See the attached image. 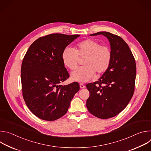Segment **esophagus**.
Instances as JSON below:
<instances>
[{"label": "esophagus", "instance_id": "34e87169", "mask_svg": "<svg viewBox=\"0 0 151 151\" xmlns=\"http://www.w3.org/2000/svg\"><path fill=\"white\" fill-rule=\"evenodd\" d=\"M79 85H80V88H84L85 87V86L83 84H82V83H80Z\"/></svg>", "mask_w": 151, "mask_h": 151}]
</instances>
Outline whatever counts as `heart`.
<instances>
[{
	"instance_id": "b5f03b06",
	"label": "heart",
	"mask_w": 151,
	"mask_h": 151,
	"mask_svg": "<svg viewBox=\"0 0 151 151\" xmlns=\"http://www.w3.org/2000/svg\"><path fill=\"white\" fill-rule=\"evenodd\" d=\"M61 58L64 65L70 70L75 69L80 58L83 66L75 69L71 73L73 81L85 82L97 73L102 74L108 69L111 62L112 53L106 45H100L96 40L87 39L76 44L75 50L68 47L62 52Z\"/></svg>"
}]
</instances>
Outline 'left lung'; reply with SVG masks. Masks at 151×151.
Returning <instances> with one entry per match:
<instances>
[{"instance_id": "8db88e82", "label": "left lung", "mask_w": 151, "mask_h": 151, "mask_svg": "<svg viewBox=\"0 0 151 151\" xmlns=\"http://www.w3.org/2000/svg\"><path fill=\"white\" fill-rule=\"evenodd\" d=\"M102 35L110 42L111 62L97 81L86 85L90 92L87 100L88 111L101 119L112 118L127 106L134 91L136 66L134 56L127 43L119 36L107 32Z\"/></svg>"}]
</instances>
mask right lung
<instances>
[{
	"label": "right lung",
	"instance_id": "obj_1",
	"mask_svg": "<svg viewBox=\"0 0 151 151\" xmlns=\"http://www.w3.org/2000/svg\"><path fill=\"white\" fill-rule=\"evenodd\" d=\"M79 36L54 33L40 37L30 46L23 58L21 69L23 96L30 111L41 119L52 121L65 115L79 90L76 82L60 84L69 77L62 52Z\"/></svg>",
	"mask_w": 151,
	"mask_h": 151
}]
</instances>
